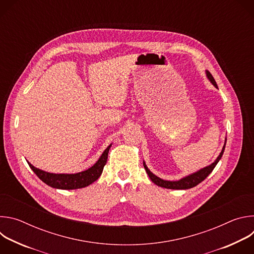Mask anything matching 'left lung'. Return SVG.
<instances>
[{"label": "left lung", "mask_w": 254, "mask_h": 254, "mask_svg": "<svg viewBox=\"0 0 254 254\" xmlns=\"http://www.w3.org/2000/svg\"><path fill=\"white\" fill-rule=\"evenodd\" d=\"M206 75H207L208 79L211 81V83H212L216 88H218V87H217V84H216L215 79L213 78L212 74L210 73L209 71H206ZM225 142H226V140H225ZM225 144H226V143H224L223 149H222L220 155L218 156V158H217V159L215 160L214 163H212V164L209 165L208 167H205V168L199 170V171L196 172V173H193V174H191V175H189V176H187V177H185V178H182V179L179 180V181H166V180H163V179L157 177L156 175H154V174L148 169V167L146 166V164H144V162H143V167H144V170H146L147 174L149 175L150 179L153 181V182H154L156 185H158V186H160V187L167 188V189H175V190H186V189H190V188H193V187L197 186L198 184H200V183L202 182V181H204V180L209 176V174L214 170V168L216 167L217 163H218V162L220 161V159H221V157H222V155H223V153H224Z\"/></svg>", "instance_id": "left-lung-1"}]
</instances>
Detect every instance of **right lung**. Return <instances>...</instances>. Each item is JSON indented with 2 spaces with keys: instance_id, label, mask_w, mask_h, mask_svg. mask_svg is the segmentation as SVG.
Here are the masks:
<instances>
[{
  "instance_id": "1",
  "label": "right lung",
  "mask_w": 254,
  "mask_h": 254,
  "mask_svg": "<svg viewBox=\"0 0 254 254\" xmlns=\"http://www.w3.org/2000/svg\"><path fill=\"white\" fill-rule=\"evenodd\" d=\"M112 144L108 146L98 161L89 169L76 173V174H53L48 173L45 171H42L40 169L35 168L33 165H31L28 161V165L32 169V171L37 175V177L43 181L45 184L52 188L56 189H62V190H73V189H80L89 186L92 184L94 181H96L102 171L103 167L106 164L108 151H110Z\"/></svg>"
}]
</instances>
